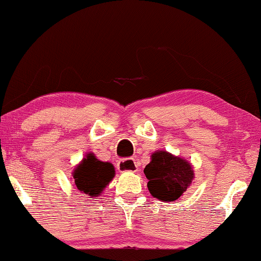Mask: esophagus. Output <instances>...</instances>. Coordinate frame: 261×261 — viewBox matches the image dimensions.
<instances>
[{"label":"esophagus","mask_w":261,"mask_h":261,"mask_svg":"<svg viewBox=\"0 0 261 261\" xmlns=\"http://www.w3.org/2000/svg\"><path fill=\"white\" fill-rule=\"evenodd\" d=\"M117 169L119 172H136L137 171V163L135 159L127 158V159H121L118 161Z\"/></svg>","instance_id":"34e87169"}]
</instances>
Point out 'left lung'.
I'll return each mask as SVG.
<instances>
[{
  "mask_svg": "<svg viewBox=\"0 0 261 261\" xmlns=\"http://www.w3.org/2000/svg\"><path fill=\"white\" fill-rule=\"evenodd\" d=\"M150 194L161 201H174L187 190L194 178V171L186 160L167 151H156L144 169Z\"/></svg>",
  "mask_w": 261,
  "mask_h": 261,
  "instance_id": "8db88e82",
  "label": "left lung"
}]
</instances>
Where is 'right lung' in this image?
I'll list each match as a JSON object with an SVG mask.
<instances>
[{"label":"right lung","mask_w":261,"mask_h":261,"mask_svg":"<svg viewBox=\"0 0 261 261\" xmlns=\"http://www.w3.org/2000/svg\"><path fill=\"white\" fill-rule=\"evenodd\" d=\"M113 177V165L97 160L92 154H88L87 159H83L73 172L74 186L77 189L91 196L100 195Z\"/></svg>","instance_id":"add662e5"}]
</instances>
